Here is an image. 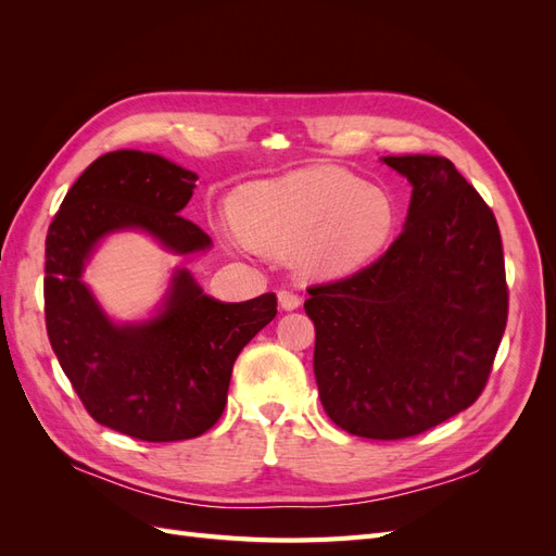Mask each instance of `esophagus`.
I'll list each match as a JSON object with an SVG mask.
<instances>
[{
	"mask_svg": "<svg viewBox=\"0 0 556 556\" xmlns=\"http://www.w3.org/2000/svg\"><path fill=\"white\" fill-rule=\"evenodd\" d=\"M278 304H280L282 311H294V308H299V304H301V296L294 294V292H290V290H280V292H278Z\"/></svg>",
	"mask_w": 556,
	"mask_h": 556,
	"instance_id": "34e87169",
	"label": "esophagus"
}]
</instances>
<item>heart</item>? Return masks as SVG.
Returning <instances> with one entry per match:
<instances>
[{
  "label": "heart",
  "instance_id": "obj_1",
  "mask_svg": "<svg viewBox=\"0 0 556 556\" xmlns=\"http://www.w3.org/2000/svg\"><path fill=\"white\" fill-rule=\"evenodd\" d=\"M390 194L343 169H304L243 188L231 225L252 250L294 255L308 276H341L374 260L394 229Z\"/></svg>",
  "mask_w": 556,
  "mask_h": 556
}]
</instances>
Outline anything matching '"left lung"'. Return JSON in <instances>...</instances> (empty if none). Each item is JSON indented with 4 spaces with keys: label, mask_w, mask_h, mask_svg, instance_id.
<instances>
[{
    "label": "left lung",
    "mask_w": 556,
    "mask_h": 556,
    "mask_svg": "<svg viewBox=\"0 0 556 556\" xmlns=\"http://www.w3.org/2000/svg\"><path fill=\"white\" fill-rule=\"evenodd\" d=\"M413 185L406 227L352 276L308 288L313 371L336 427L401 441L473 406L508 323L501 231L441 155H392Z\"/></svg>",
    "instance_id": "8db88e82"
}]
</instances>
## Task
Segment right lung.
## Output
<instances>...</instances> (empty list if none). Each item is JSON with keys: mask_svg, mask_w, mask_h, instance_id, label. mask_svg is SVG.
<instances>
[{"mask_svg": "<svg viewBox=\"0 0 556 556\" xmlns=\"http://www.w3.org/2000/svg\"><path fill=\"white\" fill-rule=\"evenodd\" d=\"M197 174L141 150L94 160L66 192L46 237L48 341L94 422L148 443L188 441L220 419L239 352L276 317V294L223 304L178 271L162 315L115 327L80 282L97 241L137 227L174 252L211 237L178 215Z\"/></svg>", "mask_w": 556, "mask_h": 556, "instance_id": "1", "label": "right lung"}]
</instances>
